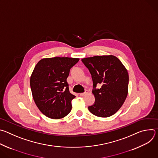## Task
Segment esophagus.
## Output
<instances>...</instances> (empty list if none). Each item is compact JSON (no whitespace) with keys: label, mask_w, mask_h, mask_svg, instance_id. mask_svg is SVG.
Returning a JSON list of instances; mask_svg holds the SVG:
<instances>
[{"label":"esophagus","mask_w":158,"mask_h":158,"mask_svg":"<svg viewBox=\"0 0 158 158\" xmlns=\"http://www.w3.org/2000/svg\"><path fill=\"white\" fill-rule=\"evenodd\" d=\"M87 93H88V91H87V90H85L84 93H81V94H80V96H84L87 95Z\"/></svg>","instance_id":"esophagus-1"}]
</instances>
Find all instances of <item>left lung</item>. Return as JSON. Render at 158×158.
Instances as JSON below:
<instances>
[{
  "instance_id": "8db88e82",
  "label": "left lung",
  "mask_w": 158,
  "mask_h": 158,
  "mask_svg": "<svg viewBox=\"0 0 158 158\" xmlns=\"http://www.w3.org/2000/svg\"><path fill=\"white\" fill-rule=\"evenodd\" d=\"M93 82L95 102L88 107L96 116L107 118L115 114L127 95L129 75L120 60L114 56H96L84 58ZM101 87L97 88V85Z\"/></svg>"
}]
</instances>
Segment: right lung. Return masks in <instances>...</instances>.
<instances>
[{
    "mask_svg": "<svg viewBox=\"0 0 158 158\" xmlns=\"http://www.w3.org/2000/svg\"><path fill=\"white\" fill-rule=\"evenodd\" d=\"M79 60L71 57L46 58L35 66L30 85L34 102L45 116L56 119L71 112V101L76 96L69 91L67 78Z\"/></svg>",
    "mask_w": 158,
    "mask_h": 158,
    "instance_id": "1",
    "label": "right lung"
}]
</instances>
